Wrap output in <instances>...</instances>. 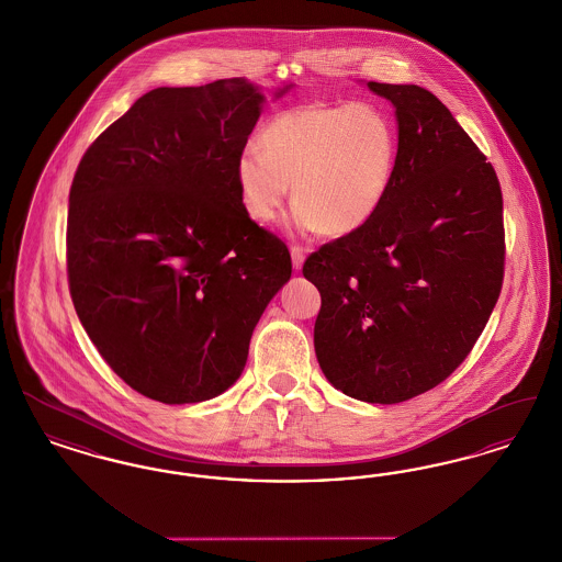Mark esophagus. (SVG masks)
Here are the masks:
<instances>
[{"instance_id": "esophagus-1", "label": "esophagus", "mask_w": 562, "mask_h": 562, "mask_svg": "<svg viewBox=\"0 0 562 562\" xmlns=\"http://www.w3.org/2000/svg\"><path fill=\"white\" fill-rule=\"evenodd\" d=\"M291 257H293V268L299 271L303 261H305V248L303 246H291Z\"/></svg>"}]
</instances>
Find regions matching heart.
Here are the masks:
<instances>
[{
	"instance_id": "obj_1",
	"label": "heart",
	"mask_w": 562,
	"mask_h": 562,
	"mask_svg": "<svg viewBox=\"0 0 562 562\" xmlns=\"http://www.w3.org/2000/svg\"><path fill=\"white\" fill-rule=\"evenodd\" d=\"M261 151L246 147L236 183L246 214L273 221L293 186L294 229L348 236L364 227L394 183L398 131L374 103H310L273 115Z\"/></svg>"
}]
</instances>
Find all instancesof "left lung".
Instances as JSON below:
<instances>
[{
  "label": "left lung",
  "mask_w": 562,
  "mask_h": 562,
  "mask_svg": "<svg viewBox=\"0 0 562 562\" xmlns=\"http://www.w3.org/2000/svg\"><path fill=\"white\" fill-rule=\"evenodd\" d=\"M369 88L396 108L394 183L303 276L322 296V373L356 401L396 404L442 383L479 341L504 282V200L491 161L431 92Z\"/></svg>",
  "instance_id": "obj_1"
}]
</instances>
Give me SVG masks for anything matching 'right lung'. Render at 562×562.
Wrapping results in <instances>:
<instances>
[{"label":"right lung","instance_id":"obj_1","mask_svg":"<svg viewBox=\"0 0 562 562\" xmlns=\"http://www.w3.org/2000/svg\"><path fill=\"white\" fill-rule=\"evenodd\" d=\"M261 103L241 78L156 88L76 170L69 293L111 371L151 401H211L234 385L291 278L286 244L246 214L236 183Z\"/></svg>","mask_w":562,"mask_h":562}]
</instances>
